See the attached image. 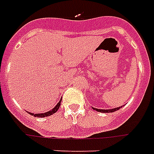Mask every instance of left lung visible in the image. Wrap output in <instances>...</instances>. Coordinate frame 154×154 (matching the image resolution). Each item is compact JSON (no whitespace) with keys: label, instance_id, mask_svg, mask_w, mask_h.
I'll return each mask as SVG.
<instances>
[{"label":"left lung","instance_id":"1","mask_svg":"<svg viewBox=\"0 0 154 154\" xmlns=\"http://www.w3.org/2000/svg\"><path fill=\"white\" fill-rule=\"evenodd\" d=\"M122 107V106H121ZM121 107H118V108H113V109H107V110H100V109H96V108H94V110H96L97 112H115V111H117V110H119V109H120Z\"/></svg>","mask_w":154,"mask_h":154}]
</instances>
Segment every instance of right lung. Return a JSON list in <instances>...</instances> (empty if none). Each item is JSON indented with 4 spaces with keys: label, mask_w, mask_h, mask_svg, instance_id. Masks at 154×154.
<instances>
[{
    "label": "right lung",
    "mask_w": 154,
    "mask_h": 154,
    "mask_svg": "<svg viewBox=\"0 0 154 154\" xmlns=\"http://www.w3.org/2000/svg\"><path fill=\"white\" fill-rule=\"evenodd\" d=\"M60 102L61 100H60V102L56 105V106L54 108H53L51 111L49 112H45V113H39V114H34V113H30L29 112L30 115H32V116H34V117H37V118H44V117H48V116H50L52 114L55 113L56 112L58 111V109L60 108Z\"/></svg>",
    "instance_id": "right-lung-1"
}]
</instances>
